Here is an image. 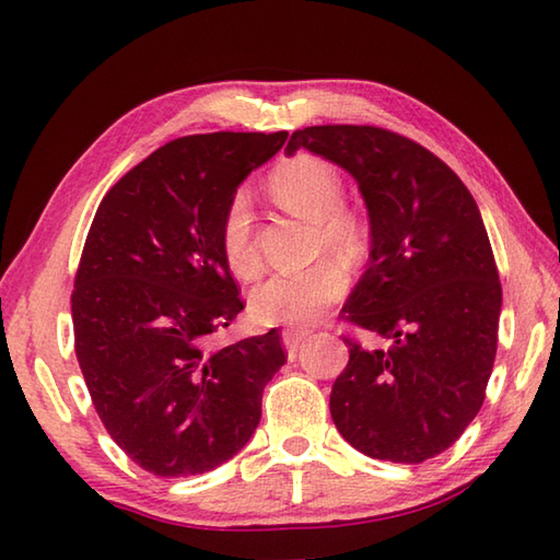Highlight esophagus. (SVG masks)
Returning <instances> with one entry per match:
<instances>
[{
  "label": "esophagus",
  "mask_w": 560,
  "mask_h": 560,
  "mask_svg": "<svg viewBox=\"0 0 560 560\" xmlns=\"http://www.w3.org/2000/svg\"><path fill=\"white\" fill-rule=\"evenodd\" d=\"M311 337V329H301V327H289L281 331V339H283V347L289 349V353L299 351L301 343Z\"/></svg>",
  "instance_id": "1"
}]
</instances>
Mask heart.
Here are the masks:
<instances>
[{"mask_svg":"<svg viewBox=\"0 0 560 560\" xmlns=\"http://www.w3.org/2000/svg\"><path fill=\"white\" fill-rule=\"evenodd\" d=\"M271 197L293 217L315 223L317 247L341 259H359L365 249L363 221L343 207V183L329 163L299 156L279 165L269 177ZM219 247L225 267L237 279L259 271V253L253 237V207L237 192L223 209ZM347 291V273L335 261H317L303 271L273 273L249 291V315L259 325H307L339 301Z\"/></svg>","mask_w":560,"mask_h":560,"instance_id":"1","label":"heart"}]
</instances>
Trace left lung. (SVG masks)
Here are the masks:
<instances>
[{"label":"left lung","instance_id":"left-lung-1","mask_svg":"<svg viewBox=\"0 0 560 560\" xmlns=\"http://www.w3.org/2000/svg\"><path fill=\"white\" fill-rule=\"evenodd\" d=\"M305 149L347 171L368 209L371 255L343 313L389 349L347 339L329 411L373 459L425 462L479 413L493 371L501 281L477 201L431 151L368 125L305 127Z\"/></svg>","mask_w":560,"mask_h":560}]
</instances>
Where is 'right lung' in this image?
Wrapping results in <instances>:
<instances>
[{
  "mask_svg": "<svg viewBox=\"0 0 560 560\" xmlns=\"http://www.w3.org/2000/svg\"><path fill=\"white\" fill-rule=\"evenodd\" d=\"M289 132L175 139L103 197L71 293L77 359L105 431L156 477H195L245 447L287 363L277 329L213 349L243 311L219 223Z\"/></svg>",
  "mask_w": 560,
  "mask_h": 560,
  "instance_id": "add662e5",
  "label": "right lung"
}]
</instances>
